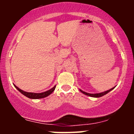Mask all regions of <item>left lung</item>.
<instances>
[{"label":"left lung","instance_id":"8db88e82","mask_svg":"<svg viewBox=\"0 0 134 134\" xmlns=\"http://www.w3.org/2000/svg\"><path fill=\"white\" fill-rule=\"evenodd\" d=\"M114 87H113V88H111V89H110V90H108V91H104V92L100 93H95V94H91V93H88L84 92V91H82V90H80V91L82 93H83V94H86V95H87V96H90V97H96V98H98V97H102V96H104V95H105V94H107V93H109V91H111L112 90H113V89H114Z\"/></svg>","mask_w":134,"mask_h":134}]
</instances>
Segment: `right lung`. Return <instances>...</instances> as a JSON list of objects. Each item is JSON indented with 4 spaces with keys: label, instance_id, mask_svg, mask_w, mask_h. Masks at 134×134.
<instances>
[{
    "label": "right lung",
    "instance_id": "add662e5",
    "mask_svg": "<svg viewBox=\"0 0 134 134\" xmlns=\"http://www.w3.org/2000/svg\"><path fill=\"white\" fill-rule=\"evenodd\" d=\"M14 86L15 87V88L18 90L19 92H21L23 94L26 96V97L29 98H32V99H39V98H44V97H47V96L50 95L54 91L55 88H56V86L54 87H52V89L49 90L48 91H45V92H43V93H29V92H26V91H23L22 90L19 89V87H17V86Z\"/></svg>",
    "mask_w": 134,
    "mask_h": 134
}]
</instances>
